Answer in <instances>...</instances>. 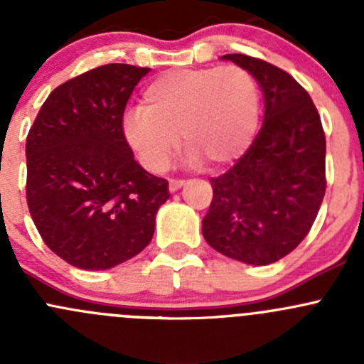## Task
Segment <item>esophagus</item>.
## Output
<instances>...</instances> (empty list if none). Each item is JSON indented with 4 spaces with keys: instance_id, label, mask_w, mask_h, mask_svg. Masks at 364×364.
Returning a JSON list of instances; mask_svg holds the SVG:
<instances>
[{
    "instance_id": "34e87169",
    "label": "esophagus",
    "mask_w": 364,
    "mask_h": 364,
    "mask_svg": "<svg viewBox=\"0 0 364 364\" xmlns=\"http://www.w3.org/2000/svg\"><path fill=\"white\" fill-rule=\"evenodd\" d=\"M183 183H185L183 179H171V181H168V190H171V192H178L183 186Z\"/></svg>"
}]
</instances>
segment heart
Wrapping results in <instances>:
<instances>
[{"instance_id":"obj_1","label":"heart","mask_w":364,"mask_h":364,"mask_svg":"<svg viewBox=\"0 0 364 364\" xmlns=\"http://www.w3.org/2000/svg\"><path fill=\"white\" fill-rule=\"evenodd\" d=\"M259 112V84L247 68L171 70L146 86L141 107L124 114L123 137L151 172L167 168L178 134L190 164L222 167L250 148Z\"/></svg>"}]
</instances>
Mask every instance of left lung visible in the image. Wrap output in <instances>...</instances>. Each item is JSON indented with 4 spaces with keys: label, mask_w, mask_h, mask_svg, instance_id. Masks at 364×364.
Here are the masks:
<instances>
[{
    "label": "left lung",
    "mask_w": 364,
    "mask_h": 364,
    "mask_svg": "<svg viewBox=\"0 0 364 364\" xmlns=\"http://www.w3.org/2000/svg\"><path fill=\"white\" fill-rule=\"evenodd\" d=\"M223 60L247 68L264 95L262 128L243 156L211 178L203 236L222 255L266 266L306 237L326 193V137L303 86L285 70L247 54Z\"/></svg>",
    "instance_id": "1"
}]
</instances>
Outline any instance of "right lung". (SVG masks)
Listing matches in <instances>:
<instances>
[{
  "instance_id": "add662e5",
  "label": "right lung",
  "mask_w": 364,
  "mask_h": 364,
  "mask_svg": "<svg viewBox=\"0 0 364 364\" xmlns=\"http://www.w3.org/2000/svg\"><path fill=\"white\" fill-rule=\"evenodd\" d=\"M148 72L111 63L80 73L47 97L29 128V213L43 243L80 269H109L144 250L171 196L123 137L127 102Z\"/></svg>"
}]
</instances>
